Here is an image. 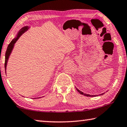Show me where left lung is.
Returning a JSON list of instances; mask_svg holds the SVG:
<instances>
[{
	"mask_svg": "<svg viewBox=\"0 0 127 127\" xmlns=\"http://www.w3.org/2000/svg\"><path fill=\"white\" fill-rule=\"evenodd\" d=\"M76 90H77V92H78L80 94H82V95H85V96H90V97H93V96H98V95H90V94H85V93H84L83 92H81L80 90H79L78 89H77V88H76ZM104 94V93H102V94H100V95H103Z\"/></svg>",
	"mask_w": 127,
	"mask_h": 127,
	"instance_id": "left-lung-1",
	"label": "left lung"
}]
</instances>
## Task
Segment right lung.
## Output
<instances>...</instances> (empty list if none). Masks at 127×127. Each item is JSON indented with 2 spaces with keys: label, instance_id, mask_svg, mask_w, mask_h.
I'll use <instances>...</instances> for the list:
<instances>
[{
  "label": "right lung",
  "instance_id": "1",
  "mask_svg": "<svg viewBox=\"0 0 127 127\" xmlns=\"http://www.w3.org/2000/svg\"><path fill=\"white\" fill-rule=\"evenodd\" d=\"M30 28V27L28 26H24L23 27H22L21 30L19 31V32L17 33L16 37H15L14 39H13L12 41L10 42V43L9 44V45L7 47V50H6V51L5 52V65H4V67H5V74H6V66H7V63H8L9 58L11 53L12 52L13 48H14V44L15 43V42L18 41V39L19 38V37H21L24 32H26ZM37 98H38V97H37Z\"/></svg>",
  "mask_w": 127,
  "mask_h": 127
}]
</instances>
